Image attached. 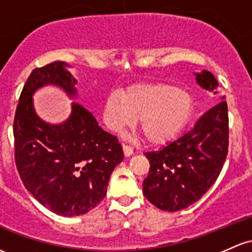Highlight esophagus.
<instances>
[{
	"instance_id": "1",
	"label": "esophagus",
	"mask_w": 252,
	"mask_h": 252,
	"mask_svg": "<svg viewBox=\"0 0 252 252\" xmlns=\"http://www.w3.org/2000/svg\"><path fill=\"white\" fill-rule=\"evenodd\" d=\"M123 152H124V156L129 157L134 153V149H132L131 146L126 145V143H123Z\"/></svg>"
}]
</instances>
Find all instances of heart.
<instances>
[{
	"label": "heart",
	"mask_w": 252,
	"mask_h": 252,
	"mask_svg": "<svg viewBox=\"0 0 252 252\" xmlns=\"http://www.w3.org/2000/svg\"><path fill=\"white\" fill-rule=\"evenodd\" d=\"M110 126L118 130L140 118V130L152 143L164 142L181 130L191 116L193 101L189 93L168 84L135 86L106 99Z\"/></svg>",
	"instance_id": "obj_1"
}]
</instances>
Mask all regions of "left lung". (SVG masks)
I'll list each match as a JSON object with an SVG mask.
<instances>
[{"label": "left lung", "mask_w": 252, "mask_h": 252, "mask_svg": "<svg viewBox=\"0 0 252 252\" xmlns=\"http://www.w3.org/2000/svg\"><path fill=\"white\" fill-rule=\"evenodd\" d=\"M196 81L214 94L219 92L209 71L196 74ZM221 99L181 137L145 153L149 172L143 193L161 211H182L195 203L219 177L228 152V110L225 96Z\"/></svg>", "instance_id": "8db88e82"}]
</instances>
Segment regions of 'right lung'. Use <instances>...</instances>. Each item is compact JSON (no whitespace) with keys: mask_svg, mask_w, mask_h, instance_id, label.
I'll return each mask as SVG.
<instances>
[{"mask_svg":"<svg viewBox=\"0 0 252 252\" xmlns=\"http://www.w3.org/2000/svg\"><path fill=\"white\" fill-rule=\"evenodd\" d=\"M61 61L34 68L21 91L14 117V157L27 190L63 217L86 214L106 195L113 168L123 160L117 136L104 131L91 112L73 104L64 123L51 126L35 115L32 95L56 85L74 96L76 80Z\"/></svg>","mask_w":252,"mask_h":252,"instance_id":"obj_1","label":"right lung"}]
</instances>
